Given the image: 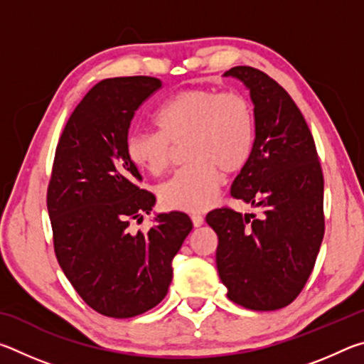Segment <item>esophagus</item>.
<instances>
[{
	"label": "esophagus",
	"mask_w": 364,
	"mask_h": 364,
	"mask_svg": "<svg viewBox=\"0 0 364 364\" xmlns=\"http://www.w3.org/2000/svg\"><path fill=\"white\" fill-rule=\"evenodd\" d=\"M191 220H193V225H194L196 228H199V226L204 225V217H202V215H199V213L191 215Z\"/></svg>",
	"instance_id": "obj_1"
}]
</instances>
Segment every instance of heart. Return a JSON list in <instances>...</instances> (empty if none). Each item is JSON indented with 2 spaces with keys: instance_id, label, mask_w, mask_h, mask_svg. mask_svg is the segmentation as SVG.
Returning <instances> with one entry per match:
<instances>
[{
  "instance_id": "heart-1",
  "label": "heart",
  "mask_w": 364,
  "mask_h": 364,
  "mask_svg": "<svg viewBox=\"0 0 364 364\" xmlns=\"http://www.w3.org/2000/svg\"><path fill=\"white\" fill-rule=\"evenodd\" d=\"M159 132L133 130L127 138L128 159L152 176L168 170L175 146L186 143L191 164L159 188L168 210L202 212L217 199L223 173L247 165L255 143L254 107L242 95L196 86L165 101L156 114Z\"/></svg>"
}]
</instances>
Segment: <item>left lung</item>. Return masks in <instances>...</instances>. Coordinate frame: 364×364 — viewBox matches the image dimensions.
Listing matches in <instances>:
<instances>
[{"mask_svg":"<svg viewBox=\"0 0 364 364\" xmlns=\"http://www.w3.org/2000/svg\"><path fill=\"white\" fill-rule=\"evenodd\" d=\"M249 90L255 115L254 151L231 196L260 217L217 208L207 223L218 236L217 268L228 299L249 310H279L297 297L324 236V180L316 146L287 91L254 67L223 73Z\"/></svg>","mask_w":364,"mask_h":364,"instance_id":"1","label":"left lung"}]
</instances>
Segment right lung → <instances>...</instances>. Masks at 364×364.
<instances>
[{"mask_svg": "<svg viewBox=\"0 0 364 364\" xmlns=\"http://www.w3.org/2000/svg\"><path fill=\"white\" fill-rule=\"evenodd\" d=\"M162 88L154 77H115L95 85L60 134L48 188L54 252L67 279L93 310L133 318L164 300L173 262L193 221L157 213L147 232H132L156 197L138 183L127 154L138 107Z\"/></svg>", "mask_w": 364, "mask_h": 364, "instance_id": "right-lung-1", "label": "right lung"}]
</instances>
